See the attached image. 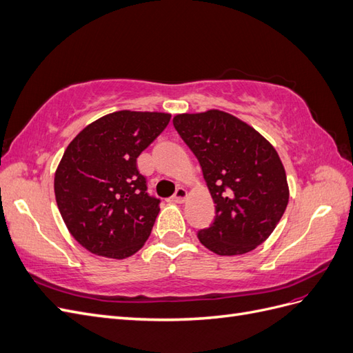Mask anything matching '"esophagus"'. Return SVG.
Instances as JSON below:
<instances>
[{"instance_id":"1","label":"esophagus","mask_w":353,"mask_h":353,"mask_svg":"<svg viewBox=\"0 0 353 353\" xmlns=\"http://www.w3.org/2000/svg\"><path fill=\"white\" fill-rule=\"evenodd\" d=\"M187 199V190L184 188H178L175 191V194L170 197V201H175V203H183Z\"/></svg>"}]
</instances>
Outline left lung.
<instances>
[{
    "label": "left lung",
    "mask_w": 353,
    "mask_h": 353,
    "mask_svg": "<svg viewBox=\"0 0 353 353\" xmlns=\"http://www.w3.org/2000/svg\"><path fill=\"white\" fill-rule=\"evenodd\" d=\"M174 126L194 153L215 201V219L197 232L221 256L243 254L271 236L288 203L275 148L243 121L219 110L176 114Z\"/></svg>",
    "instance_id": "8db88e82"
}]
</instances>
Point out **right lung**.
Returning <instances> with one entry per match:
<instances>
[{"instance_id": "add662e5", "label": "right lung", "mask_w": 353, "mask_h": 353, "mask_svg": "<svg viewBox=\"0 0 353 353\" xmlns=\"http://www.w3.org/2000/svg\"><path fill=\"white\" fill-rule=\"evenodd\" d=\"M169 121L168 113L114 112L68 145L56 170V201L73 239L91 253L123 259L150 236L160 199L147 193L137 159Z\"/></svg>"}]
</instances>
